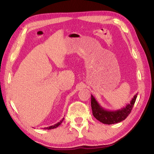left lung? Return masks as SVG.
<instances>
[{
	"mask_svg": "<svg viewBox=\"0 0 154 154\" xmlns=\"http://www.w3.org/2000/svg\"><path fill=\"white\" fill-rule=\"evenodd\" d=\"M137 94L130 100V103L126 106L116 111H109L104 109L96 99L91 94V106H92V114L94 118L98 121L105 124H113L119 123L124 120L131 112L137 97Z\"/></svg>",
	"mask_w": 154,
	"mask_h": 154,
	"instance_id": "left-lung-1",
	"label": "left lung"
}]
</instances>
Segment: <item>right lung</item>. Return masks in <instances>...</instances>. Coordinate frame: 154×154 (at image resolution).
I'll list each match as a JSON object with an SVG mask.
<instances>
[{"mask_svg":"<svg viewBox=\"0 0 154 154\" xmlns=\"http://www.w3.org/2000/svg\"><path fill=\"white\" fill-rule=\"evenodd\" d=\"M64 118H62L60 121L59 122H58V123H56V124L53 125V126H49V127H45V128H44L43 129H45V130H51V129L56 128L58 127V126H60V124H62V121L64 120Z\"/></svg>","mask_w":154,"mask_h":154,"instance_id":"add662e5","label":"right lung"}]
</instances>
